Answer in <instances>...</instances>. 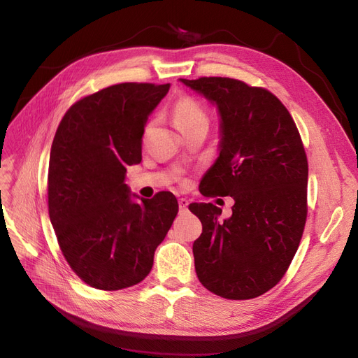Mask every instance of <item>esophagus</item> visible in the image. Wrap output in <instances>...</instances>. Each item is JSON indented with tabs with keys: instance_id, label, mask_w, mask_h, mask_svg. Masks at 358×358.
<instances>
[{
	"instance_id": "esophagus-1",
	"label": "esophagus",
	"mask_w": 358,
	"mask_h": 358,
	"mask_svg": "<svg viewBox=\"0 0 358 358\" xmlns=\"http://www.w3.org/2000/svg\"><path fill=\"white\" fill-rule=\"evenodd\" d=\"M188 204H189V201L187 199H179V210L180 212H187Z\"/></svg>"
}]
</instances>
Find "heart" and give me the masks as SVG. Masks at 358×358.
<instances>
[{
  "label": "heart",
  "instance_id": "heart-1",
  "mask_svg": "<svg viewBox=\"0 0 358 358\" xmlns=\"http://www.w3.org/2000/svg\"><path fill=\"white\" fill-rule=\"evenodd\" d=\"M173 121H175V125L179 129L194 122L206 121V115L196 100L189 99V96H183L173 107Z\"/></svg>",
  "mask_w": 358,
  "mask_h": 358
}]
</instances>
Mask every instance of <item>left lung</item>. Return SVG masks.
Returning <instances> with one entry per match:
<instances>
[{
  "instance_id": "obj_1",
  "label": "left lung",
  "mask_w": 358,
  "mask_h": 358,
  "mask_svg": "<svg viewBox=\"0 0 358 358\" xmlns=\"http://www.w3.org/2000/svg\"><path fill=\"white\" fill-rule=\"evenodd\" d=\"M216 107L218 158L200 182L203 196H230V218L192 203L203 231L192 245L203 287L230 300L273 288L294 257L306 222L308 159L297 127L276 96L229 78L179 79Z\"/></svg>"
}]
</instances>
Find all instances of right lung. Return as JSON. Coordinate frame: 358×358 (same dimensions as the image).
Listing matches in <instances>:
<instances>
[{
	"label": "right lung",
	"mask_w": 358,
	"mask_h": 358,
	"mask_svg": "<svg viewBox=\"0 0 358 358\" xmlns=\"http://www.w3.org/2000/svg\"><path fill=\"white\" fill-rule=\"evenodd\" d=\"M170 83H119L73 104L50 148L49 218L67 263L86 284L133 287L154 266L179 206L171 192L140 199L125 183Z\"/></svg>",
	"instance_id": "add662e5"
}]
</instances>
